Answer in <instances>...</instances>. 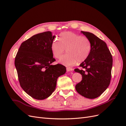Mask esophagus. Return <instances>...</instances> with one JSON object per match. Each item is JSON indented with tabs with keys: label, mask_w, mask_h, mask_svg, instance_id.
I'll use <instances>...</instances> for the list:
<instances>
[{
	"label": "esophagus",
	"mask_w": 126,
	"mask_h": 126,
	"mask_svg": "<svg viewBox=\"0 0 126 126\" xmlns=\"http://www.w3.org/2000/svg\"><path fill=\"white\" fill-rule=\"evenodd\" d=\"M66 70L68 72H69V71H71L73 70V69H72V68H70V67H67L66 68Z\"/></svg>",
	"instance_id": "34e87169"
}]
</instances>
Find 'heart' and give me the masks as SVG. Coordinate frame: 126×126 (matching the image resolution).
Wrapping results in <instances>:
<instances>
[{"mask_svg":"<svg viewBox=\"0 0 126 126\" xmlns=\"http://www.w3.org/2000/svg\"><path fill=\"white\" fill-rule=\"evenodd\" d=\"M66 50L67 54L60 58V63L66 66L75 65L85 61L89 57L91 49L89 39L72 32H64L60 34L59 40H54L51 44L53 56L58 59Z\"/></svg>","mask_w":126,"mask_h":126,"instance_id":"obj_1","label":"heart"}]
</instances>
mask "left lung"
Returning a JSON list of instances; mask_svg holds the SVG:
<instances>
[{
    "label": "left lung",
    "mask_w": 126,
    "mask_h": 126,
    "mask_svg": "<svg viewBox=\"0 0 126 126\" xmlns=\"http://www.w3.org/2000/svg\"><path fill=\"white\" fill-rule=\"evenodd\" d=\"M81 33L90 41L91 49L88 58L79 65L83 69H75L82 77L75 88L81 96L94 99L100 96L110 84L112 57L105 42L91 32L81 31Z\"/></svg>",
    "instance_id": "8db88e82"
}]
</instances>
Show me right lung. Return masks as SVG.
Masks as SVG:
<instances>
[{"label":"right lung","instance_id":"1","mask_svg":"<svg viewBox=\"0 0 126 126\" xmlns=\"http://www.w3.org/2000/svg\"><path fill=\"white\" fill-rule=\"evenodd\" d=\"M55 37L50 32L33 35L21 44L15 57L21 87L37 100L50 96L55 90L57 78L66 71L62 64H51L56 61L51 50Z\"/></svg>","mask_w":126,"mask_h":126}]
</instances>
